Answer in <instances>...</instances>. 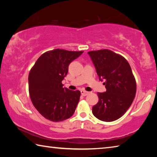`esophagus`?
Instances as JSON below:
<instances>
[{"label":"esophagus","instance_id":"esophagus-1","mask_svg":"<svg viewBox=\"0 0 157 157\" xmlns=\"http://www.w3.org/2000/svg\"><path fill=\"white\" fill-rule=\"evenodd\" d=\"M89 94V92L84 91V90H82V91H81V94L83 95V96H86V95H88Z\"/></svg>","mask_w":157,"mask_h":157}]
</instances>
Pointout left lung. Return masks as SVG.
<instances>
[{"label": "left lung", "instance_id": "1", "mask_svg": "<svg viewBox=\"0 0 157 157\" xmlns=\"http://www.w3.org/2000/svg\"><path fill=\"white\" fill-rule=\"evenodd\" d=\"M99 79L105 80L106 92L98 93L99 100L92 108L98 119L111 122L120 118L131 106L136 91V83L128 62L110 50L88 52Z\"/></svg>", "mask_w": 157, "mask_h": 157}]
</instances>
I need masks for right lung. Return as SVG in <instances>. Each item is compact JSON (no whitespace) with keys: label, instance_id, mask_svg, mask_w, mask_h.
Here are the masks:
<instances>
[{"label":"right lung","instance_id":"1","mask_svg":"<svg viewBox=\"0 0 157 157\" xmlns=\"http://www.w3.org/2000/svg\"><path fill=\"white\" fill-rule=\"evenodd\" d=\"M83 53L55 49L41 55L29 73V94L34 107L52 122L66 120L73 115L80 91L63 87L62 82L68 66Z\"/></svg>","mask_w":157,"mask_h":157}]
</instances>
